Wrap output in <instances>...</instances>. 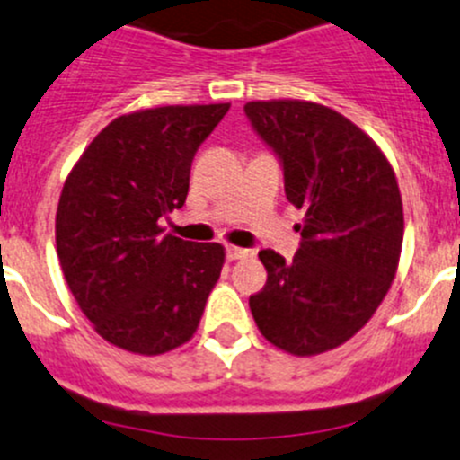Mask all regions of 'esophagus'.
<instances>
[{
    "instance_id": "34e87169",
    "label": "esophagus",
    "mask_w": 460,
    "mask_h": 460,
    "mask_svg": "<svg viewBox=\"0 0 460 460\" xmlns=\"http://www.w3.org/2000/svg\"><path fill=\"white\" fill-rule=\"evenodd\" d=\"M249 253H252L249 249L234 247V244H229V247H226V258H229V261H240V258H247Z\"/></svg>"
}]
</instances>
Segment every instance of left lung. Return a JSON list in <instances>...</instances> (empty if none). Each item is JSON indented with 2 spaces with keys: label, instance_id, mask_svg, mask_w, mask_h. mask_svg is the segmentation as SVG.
<instances>
[{
  "label": "left lung",
  "instance_id": "8db88e82",
  "mask_svg": "<svg viewBox=\"0 0 460 460\" xmlns=\"http://www.w3.org/2000/svg\"><path fill=\"white\" fill-rule=\"evenodd\" d=\"M261 139L283 164L285 195L305 211L289 262L258 253L267 283L249 296L258 330L298 358L325 353L368 323L395 279L404 213L398 180L376 141L312 101L244 105Z\"/></svg>",
  "mask_w": 460,
  "mask_h": 460
}]
</instances>
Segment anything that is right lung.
Here are the masks:
<instances>
[{
	"instance_id": "1",
	"label": "right lung",
	"mask_w": 460,
	"mask_h": 460,
	"mask_svg": "<svg viewBox=\"0 0 460 460\" xmlns=\"http://www.w3.org/2000/svg\"><path fill=\"white\" fill-rule=\"evenodd\" d=\"M229 102L166 105L114 119L66 175L56 247L75 303L105 341L164 355L189 341L225 247L164 234L189 195L195 153Z\"/></svg>"
}]
</instances>
